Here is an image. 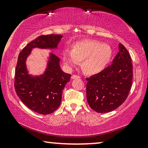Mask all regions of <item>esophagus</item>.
<instances>
[{"label": "esophagus", "mask_w": 148, "mask_h": 148, "mask_svg": "<svg viewBox=\"0 0 148 148\" xmlns=\"http://www.w3.org/2000/svg\"><path fill=\"white\" fill-rule=\"evenodd\" d=\"M72 79H77V78H80V76H77V75H75V74H73L72 76Z\"/></svg>", "instance_id": "1"}]
</instances>
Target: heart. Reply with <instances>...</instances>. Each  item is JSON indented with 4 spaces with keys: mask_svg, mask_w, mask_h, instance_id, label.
Wrapping results in <instances>:
<instances>
[{
    "mask_svg": "<svg viewBox=\"0 0 148 148\" xmlns=\"http://www.w3.org/2000/svg\"><path fill=\"white\" fill-rule=\"evenodd\" d=\"M112 55V49L108 44L95 40H84L74 43L71 51L64 49L62 58L69 67L77 66L83 61L84 71L89 74H97L106 69Z\"/></svg>",
    "mask_w": 148,
    "mask_h": 148,
    "instance_id": "b5f03b06",
    "label": "heart"
}]
</instances>
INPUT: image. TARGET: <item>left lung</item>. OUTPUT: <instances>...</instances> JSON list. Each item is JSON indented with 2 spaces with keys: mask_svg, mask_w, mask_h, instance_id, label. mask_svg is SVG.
Listing matches in <instances>:
<instances>
[{
  "mask_svg": "<svg viewBox=\"0 0 148 148\" xmlns=\"http://www.w3.org/2000/svg\"><path fill=\"white\" fill-rule=\"evenodd\" d=\"M132 76L131 56L123 45L119 44V52L112 64L100 73L86 78L89 106L99 113L116 109L128 97Z\"/></svg>",
  "mask_w": 148,
  "mask_h": 148,
  "instance_id": "obj_1",
  "label": "left lung"
}]
</instances>
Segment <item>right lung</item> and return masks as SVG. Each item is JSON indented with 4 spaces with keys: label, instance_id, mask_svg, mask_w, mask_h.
<instances>
[{
    "label": "right lung",
    "instance_id": "1",
    "mask_svg": "<svg viewBox=\"0 0 148 148\" xmlns=\"http://www.w3.org/2000/svg\"><path fill=\"white\" fill-rule=\"evenodd\" d=\"M62 35H42L31 41L20 52L15 72V90L22 102L32 111L46 115L58 108L61 102L62 90L71 75L62 71L60 59L50 53L47 68L40 76L28 74L27 57L32 48L56 49Z\"/></svg>",
    "mask_w": 148,
    "mask_h": 148
}]
</instances>
